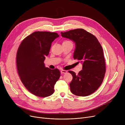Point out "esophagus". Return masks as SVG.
<instances>
[{"instance_id": "1", "label": "esophagus", "mask_w": 125, "mask_h": 125, "mask_svg": "<svg viewBox=\"0 0 125 125\" xmlns=\"http://www.w3.org/2000/svg\"><path fill=\"white\" fill-rule=\"evenodd\" d=\"M67 72V70H61V74L66 73Z\"/></svg>"}]
</instances>
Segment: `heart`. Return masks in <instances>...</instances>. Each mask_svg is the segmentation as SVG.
I'll return each instance as SVG.
<instances>
[{
  "label": "heart",
  "mask_w": 125,
  "mask_h": 125,
  "mask_svg": "<svg viewBox=\"0 0 125 125\" xmlns=\"http://www.w3.org/2000/svg\"><path fill=\"white\" fill-rule=\"evenodd\" d=\"M70 42L69 41H65L63 43H66V42Z\"/></svg>",
  "instance_id": "heart-1"
}]
</instances>
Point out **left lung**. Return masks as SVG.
<instances>
[{
	"instance_id": "1",
	"label": "left lung",
	"mask_w": 125,
	"mask_h": 125,
	"mask_svg": "<svg viewBox=\"0 0 125 125\" xmlns=\"http://www.w3.org/2000/svg\"><path fill=\"white\" fill-rule=\"evenodd\" d=\"M61 34L62 37L75 42L73 58L83 63V69L77 74L68 71L73 75L69 84L71 92L78 96L93 94L101 86L106 72L101 44L94 35L83 29L61 32Z\"/></svg>"
}]
</instances>
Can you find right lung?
I'll list each match as a JSON object with an SVG mask.
<instances>
[{
  "mask_svg": "<svg viewBox=\"0 0 125 125\" xmlns=\"http://www.w3.org/2000/svg\"><path fill=\"white\" fill-rule=\"evenodd\" d=\"M59 36L56 32L36 31L25 38L18 48L16 56L18 74L25 87L36 96L52 95L60 78L59 69H50L44 64L52 42Z\"/></svg>",
  "mask_w": 125,
  "mask_h": 125,
  "instance_id": "right-lung-1",
  "label": "right lung"
}]
</instances>
